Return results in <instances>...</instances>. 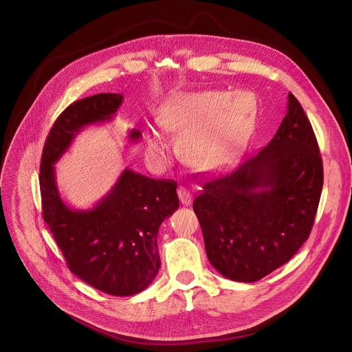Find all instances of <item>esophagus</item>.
<instances>
[{"instance_id":"obj_1","label":"esophagus","mask_w":352,"mask_h":352,"mask_svg":"<svg viewBox=\"0 0 352 352\" xmlns=\"http://www.w3.org/2000/svg\"><path fill=\"white\" fill-rule=\"evenodd\" d=\"M178 197H179V201H181V204L182 205H190L192 204V195H190V192L188 190V189H185V188H178Z\"/></svg>"}]
</instances>
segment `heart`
<instances>
[{
    "label": "heart",
    "mask_w": 352,
    "mask_h": 352,
    "mask_svg": "<svg viewBox=\"0 0 352 352\" xmlns=\"http://www.w3.org/2000/svg\"><path fill=\"white\" fill-rule=\"evenodd\" d=\"M256 101L247 91L182 93L171 97L159 113L168 131L182 132L179 151L198 170H212L231 163L245 148L254 131ZM147 154L159 159L166 142L155 129L146 135Z\"/></svg>",
    "instance_id": "obj_1"
}]
</instances>
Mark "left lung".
Wrapping results in <instances>:
<instances>
[{"label": "left lung", "instance_id": "1", "mask_svg": "<svg viewBox=\"0 0 352 352\" xmlns=\"http://www.w3.org/2000/svg\"><path fill=\"white\" fill-rule=\"evenodd\" d=\"M287 101L272 142L231 174L208 178L193 202L208 259L232 280L273 273L312 231L322 160L301 104L292 93Z\"/></svg>", "mask_w": 352, "mask_h": 352}]
</instances>
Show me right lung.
I'll return each mask as SVG.
<instances>
[{"instance_id": "right-lung-1", "label": "right lung", "mask_w": 352, "mask_h": 352, "mask_svg": "<svg viewBox=\"0 0 352 352\" xmlns=\"http://www.w3.org/2000/svg\"><path fill=\"white\" fill-rule=\"evenodd\" d=\"M122 100V94L102 93L67 107L45 139L39 175L43 219L69 269L87 285L118 297L140 293L157 276V231L179 206L178 185L125 168L100 202L77 210L59 195L54 164L83 126L112 120ZM128 136L135 143L142 133L132 129Z\"/></svg>"}]
</instances>
